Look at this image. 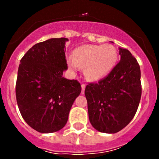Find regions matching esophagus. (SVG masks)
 <instances>
[{
    "label": "esophagus",
    "mask_w": 159,
    "mask_h": 159,
    "mask_svg": "<svg viewBox=\"0 0 159 159\" xmlns=\"http://www.w3.org/2000/svg\"><path fill=\"white\" fill-rule=\"evenodd\" d=\"M84 89H85V84H81V94H84Z\"/></svg>",
    "instance_id": "1"
}]
</instances>
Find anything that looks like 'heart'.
<instances>
[{
    "mask_svg": "<svg viewBox=\"0 0 159 159\" xmlns=\"http://www.w3.org/2000/svg\"><path fill=\"white\" fill-rule=\"evenodd\" d=\"M117 58V51L111 44L83 45L74 50L73 58L68 57V63L73 70L78 69V66L85 68L86 77L97 81L112 70Z\"/></svg>",
    "mask_w": 159,
    "mask_h": 159,
    "instance_id": "1",
    "label": "heart"
}]
</instances>
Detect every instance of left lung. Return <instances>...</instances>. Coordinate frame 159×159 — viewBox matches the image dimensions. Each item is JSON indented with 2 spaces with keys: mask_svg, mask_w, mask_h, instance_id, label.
<instances>
[{
  "mask_svg": "<svg viewBox=\"0 0 159 159\" xmlns=\"http://www.w3.org/2000/svg\"><path fill=\"white\" fill-rule=\"evenodd\" d=\"M120 61L108 76L89 83L84 90L91 124L100 132H118L129 124L142 96L141 70L127 49L119 48Z\"/></svg>",
  "mask_w": 159,
  "mask_h": 159,
  "instance_id": "left-lung-1",
  "label": "left lung"
}]
</instances>
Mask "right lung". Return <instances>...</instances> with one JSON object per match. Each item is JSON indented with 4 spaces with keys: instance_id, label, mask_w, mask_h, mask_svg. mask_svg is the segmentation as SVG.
<instances>
[{
    "instance_id": "1",
    "label": "right lung",
    "mask_w": 159,
    "mask_h": 159,
    "mask_svg": "<svg viewBox=\"0 0 159 159\" xmlns=\"http://www.w3.org/2000/svg\"><path fill=\"white\" fill-rule=\"evenodd\" d=\"M68 38H51L28 50L19 65L16 99L28 125L41 133L59 131L66 125L75 98L81 91L77 80L63 78L68 69Z\"/></svg>"
}]
</instances>
